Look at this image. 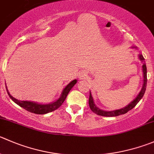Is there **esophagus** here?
I'll return each mask as SVG.
<instances>
[{
    "label": "esophagus",
    "instance_id": "obj_1",
    "mask_svg": "<svg viewBox=\"0 0 154 154\" xmlns=\"http://www.w3.org/2000/svg\"><path fill=\"white\" fill-rule=\"evenodd\" d=\"M85 76H86L85 73H84V74H83V73H81V74H80V77H85Z\"/></svg>",
    "mask_w": 154,
    "mask_h": 154
}]
</instances>
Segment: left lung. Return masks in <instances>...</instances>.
Returning a JSON list of instances; mask_svg holds the SVG:
<instances>
[{
    "instance_id": "left-lung-1",
    "label": "left lung",
    "mask_w": 154,
    "mask_h": 154,
    "mask_svg": "<svg viewBox=\"0 0 154 154\" xmlns=\"http://www.w3.org/2000/svg\"><path fill=\"white\" fill-rule=\"evenodd\" d=\"M135 48V47H134ZM139 59L143 62L142 65V70H143V75H144V83H143L142 89H141V92H139L138 96L135 98V100L132 101L130 104H128L126 107H123L122 109H119V110H112V111H106V110H103L99 109L98 107H96V105L95 104L93 101V98L92 96V94L89 92V107L92 110V112H94L96 114L99 115V116H103V117H117V116H119V115L124 114V113H127L129 110H132L138 102H139L140 100L141 99V98L144 95V92H145L146 90V86H147V67H146L145 63H144V58L143 57V56L141 54L139 55Z\"/></svg>"
}]
</instances>
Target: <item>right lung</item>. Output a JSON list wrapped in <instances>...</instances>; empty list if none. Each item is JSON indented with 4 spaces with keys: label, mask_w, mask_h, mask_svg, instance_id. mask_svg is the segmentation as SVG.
I'll list each match as a JSON object with an SVG mask.
<instances>
[{
    "label": "right lung",
    "mask_w": 154,
    "mask_h": 154,
    "mask_svg": "<svg viewBox=\"0 0 154 154\" xmlns=\"http://www.w3.org/2000/svg\"><path fill=\"white\" fill-rule=\"evenodd\" d=\"M76 83H77V80H72L71 83H68V84L65 86V88H64L63 91H62V95H61L60 98H59V99H57L56 101H54V102L47 104H37V103L33 102V101H19V100L16 99L15 98H13V97L10 95V92H8L7 89V91L9 96L10 97V98H11L15 103H16L18 105L20 106V107H23L24 109H25V110H28V111L31 112V113H36V114H45V113H50V112H52L53 111V110H56V109H58L61 105H62V103L64 102V101H65V98H66L68 94L69 93L71 88H72Z\"/></svg>",
    "instance_id": "add662e5"
}]
</instances>
